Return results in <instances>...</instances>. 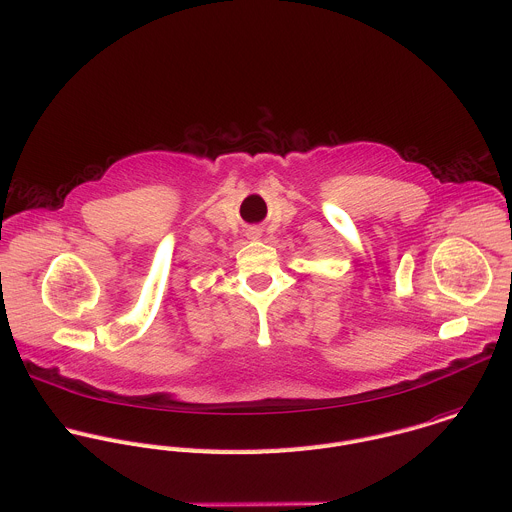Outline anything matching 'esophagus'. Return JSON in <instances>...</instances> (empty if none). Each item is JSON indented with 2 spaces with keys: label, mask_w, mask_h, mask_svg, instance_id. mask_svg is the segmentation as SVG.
<instances>
[{
  "label": "esophagus",
  "mask_w": 512,
  "mask_h": 512,
  "mask_svg": "<svg viewBox=\"0 0 512 512\" xmlns=\"http://www.w3.org/2000/svg\"><path fill=\"white\" fill-rule=\"evenodd\" d=\"M260 236H262V230H258V228H252V230L248 232V238H250V240H260Z\"/></svg>",
  "instance_id": "1"
}]
</instances>
